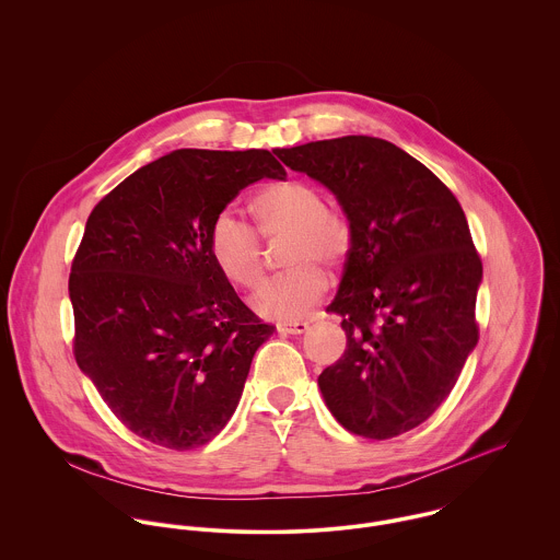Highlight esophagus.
I'll use <instances>...</instances> for the list:
<instances>
[{"instance_id": "obj_1", "label": "esophagus", "mask_w": 560, "mask_h": 560, "mask_svg": "<svg viewBox=\"0 0 560 560\" xmlns=\"http://www.w3.org/2000/svg\"><path fill=\"white\" fill-rule=\"evenodd\" d=\"M277 328H279V332H283V335H301V332H305V330L310 328V322H303V319L279 322Z\"/></svg>"}]
</instances>
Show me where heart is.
<instances>
[{
  "label": "heart",
  "instance_id": "b5f03b06",
  "mask_svg": "<svg viewBox=\"0 0 560 560\" xmlns=\"http://www.w3.org/2000/svg\"><path fill=\"white\" fill-rule=\"evenodd\" d=\"M255 228L232 210H221L208 228V250L221 275L241 288H255L266 268L260 234L281 243L283 266L290 270L268 279L253 294V310L275 319H292L310 311L326 292L328 279L317 266L341 268L354 249L350 217L332 206L315 187L301 180L275 183L253 199Z\"/></svg>",
  "mask_w": 560,
  "mask_h": 560
}]
</instances>
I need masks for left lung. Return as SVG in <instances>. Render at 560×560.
I'll return each instance as SVG.
<instances>
[{"label":"left lung","instance_id":"left-lung-1","mask_svg":"<svg viewBox=\"0 0 560 560\" xmlns=\"http://www.w3.org/2000/svg\"><path fill=\"white\" fill-rule=\"evenodd\" d=\"M275 154L330 188L354 225V249L326 307L348 337L343 357L317 377L326 406L370 440L410 432L446 399L479 341L483 264L466 214L423 163L377 137Z\"/></svg>","mask_w":560,"mask_h":560}]
</instances>
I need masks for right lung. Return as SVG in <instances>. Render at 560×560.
I'll return each instance as SVG.
<instances>
[{
  "instance_id": "1",
  "label": "right lung",
  "mask_w": 560,
  "mask_h": 560,
  "mask_svg": "<svg viewBox=\"0 0 560 560\" xmlns=\"http://www.w3.org/2000/svg\"><path fill=\"white\" fill-rule=\"evenodd\" d=\"M261 178L268 150H176L90 212L68 294L72 352L132 434L165 448L210 442L234 415L255 350L272 335L208 250V228Z\"/></svg>"
}]
</instances>
